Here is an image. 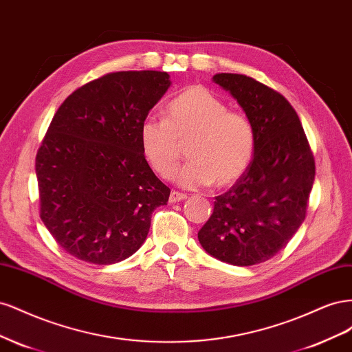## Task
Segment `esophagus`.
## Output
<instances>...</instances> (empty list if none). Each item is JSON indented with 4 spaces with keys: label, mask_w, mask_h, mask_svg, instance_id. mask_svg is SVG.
I'll return each instance as SVG.
<instances>
[{
    "label": "esophagus",
    "mask_w": 352,
    "mask_h": 352,
    "mask_svg": "<svg viewBox=\"0 0 352 352\" xmlns=\"http://www.w3.org/2000/svg\"><path fill=\"white\" fill-rule=\"evenodd\" d=\"M184 199H186V195H185V194L177 192V190H172V192H170V197H168V202H170V204H175V202L184 201Z\"/></svg>",
    "instance_id": "1"
}]
</instances>
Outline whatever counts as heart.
Masks as SVG:
<instances>
[{"label":"heart","mask_w":352,"mask_h":352,"mask_svg":"<svg viewBox=\"0 0 352 352\" xmlns=\"http://www.w3.org/2000/svg\"><path fill=\"white\" fill-rule=\"evenodd\" d=\"M166 114L167 119L146 117L141 124L142 151L163 179L176 175L186 144L190 162L179 175L185 188H226L247 172L255 150L254 126L247 116L229 111L214 92L189 87L168 102Z\"/></svg>","instance_id":"1"}]
</instances>
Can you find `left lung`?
<instances>
[{
	"instance_id": "1",
	"label": "left lung",
	"mask_w": 352,
	"mask_h": 352,
	"mask_svg": "<svg viewBox=\"0 0 352 352\" xmlns=\"http://www.w3.org/2000/svg\"><path fill=\"white\" fill-rule=\"evenodd\" d=\"M212 82L238 101L254 126L250 167L198 232L210 255L233 265L274 257L300 229L307 214L316 164L301 120L287 100L245 74L217 73Z\"/></svg>"
}]
</instances>
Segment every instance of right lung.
<instances>
[{
    "mask_svg": "<svg viewBox=\"0 0 352 352\" xmlns=\"http://www.w3.org/2000/svg\"><path fill=\"white\" fill-rule=\"evenodd\" d=\"M168 73L116 72L65 100L36 154L41 220L78 260L107 265L141 248L170 189L148 166L141 124Z\"/></svg>",
    "mask_w": 352,
    "mask_h": 352,
    "instance_id": "add662e5",
    "label": "right lung"
}]
</instances>
